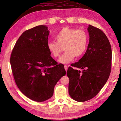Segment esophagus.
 <instances>
[{
  "label": "esophagus",
  "mask_w": 121,
  "mask_h": 121,
  "mask_svg": "<svg viewBox=\"0 0 121 121\" xmlns=\"http://www.w3.org/2000/svg\"><path fill=\"white\" fill-rule=\"evenodd\" d=\"M65 71H67V70H68V66H67V65H65Z\"/></svg>",
  "instance_id": "esophagus-1"
}]
</instances>
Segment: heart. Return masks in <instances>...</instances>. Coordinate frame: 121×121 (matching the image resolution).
<instances>
[{
	"mask_svg": "<svg viewBox=\"0 0 121 121\" xmlns=\"http://www.w3.org/2000/svg\"><path fill=\"white\" fill-rule=\"evenodd\" d=\"M56 42H48L47 48L54 58L59 56L64 47L65 52L58 59V62L67 64L76 57L82 56L87 48L88 36L85 31L69 27L63 28L56 36Z\"/></svg>",
	"mask_w": 121,
	"mask_h": 121,
	"instance_id": "heart-1",
	"label": "heart"
}]
</instances>
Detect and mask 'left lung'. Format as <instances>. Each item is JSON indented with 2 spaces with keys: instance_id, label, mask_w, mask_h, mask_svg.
Returning a JSON list of instances; mask_svg holds the SVG:
<instances>
[{
  "instance_id": "1",
  "label": "left lung",
  "mask_w": 121,
  "mask_h": 121,
  "mask_svg": "<svg viewBox=\"0 0 121 121\" xmlns=\"http://www.w3.org/2000/svg\"><path fill=\"white\" fill-rule=\"evenodd\" d=\"M89 43L78 62L69 67L68 91L72 99L84 102L95 97L106 83L111 71L112 52L109 41L101 30L91 25L87 28Z\"/></svg>"
}]
</instances>
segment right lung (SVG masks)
Here are the masks:
<instances>
[{
    "label": "right lung",
    "instance_id": "1",
    "mask_svg": "<svg viewBox=\"0 0 121 121\" xmlns=\"http://www.w3.org/2000/svg\"><path fill=\"white\" fill-rule=\"evenodd\" d=\"M49 34L44 25L26 30L16 42L10 59L17 87L37 102L52 97L55 85L66 73L63 65H58L47 48Z\"/></svg>",
    "mask_w": 121,
    "mask_h": 121
}]
</instances>
